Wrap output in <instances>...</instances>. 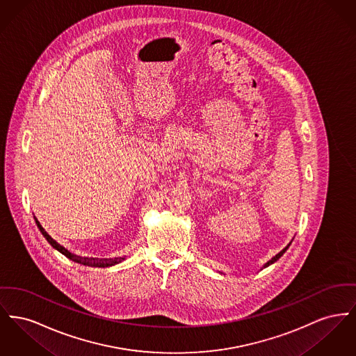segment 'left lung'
Returning <instances> with one entry per match:
<instances>
[{
    "label": "left lung",
    "mask_w": 356,
    "mask_h": 356,
    "mask_svg": "<svg viewBox=\"0 0 356 356\" xmlns=\"http://www.w3.org/2000/svg\"><path fill=\"white\" fill-rule=\"evenodd\" d=\"M289 246H291V243H289V245H288L285 249H282V250L280 251L277 255H274L272 259H270V261H269V262L265 265V268H266V266H269V265H272V264H274V262H275V261H277V259H278V258H280V257H281V255H282L285 251L288 250V248H289Z\"/></svg>",
    "instance_id": "1"
}]
</instances>
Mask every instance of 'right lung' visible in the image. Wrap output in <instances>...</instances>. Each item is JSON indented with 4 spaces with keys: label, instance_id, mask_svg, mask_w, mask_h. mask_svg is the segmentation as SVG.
I'll use <instances>...</instances> for the list:
<instances>
[{
    "label": "right lung",
    "instance_id": "obj_1",
    "mask_svg": "<svg viewBox=\"0 0 356 356\" xmlns=\"http://www.w3.org/2000/svg\"><path fill=\"white\" fill-rule=\"evenodd\" d=\"M35 220H36V225H38V227H39V230L42 231V235H44V238L48 241V243L54 248V249H56L58 251H60L63 255H65L67 258H70V259H72V261H75V262H78V264H83V265H88V266H99V268H107V266H113V265H115V264H120L121 261H124L125 258H114V259H88V258H81V257H78V255H75V254H72V252H70V251L67 250V249H64L63 246H60L56 241H54L48 234H47V231L44 230L42 227V225L39 223V220L35 218Z\"/></svg>",
    "mask_w": 356,
    "mask_h": 356
}]
</instances>
